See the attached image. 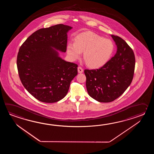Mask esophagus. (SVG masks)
Instances as JSON below:
<instances>
[{
	"label": "esophagus",
	"mask_w": 154,
	"mask_h": 154,
	"mask_svg": "<svg viewBox=\"0 0 154 154\" xmlns=\"http://www.w3.org/2000/svg\"><path fill=\"white\" fill-rule=\"evenodd\" d=\"M78 71L79 73H82V72H83L84 70H83V69L82 68L81 66H79L78 68Z\"/></svg>",
	"instance_id": "1"
}]
</instances>
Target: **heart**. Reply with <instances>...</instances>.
Listing matches in <instances>:
<instances>
[{"instance_id":"b5f03b06","label":"heart","mask_w":154,"mask_h":154,"mask_svg":"<svg viewBox=\"0 0 154 154\" xmlns=\"http://www.w3.org/2000/svg\"><path fill=\"white\" fill-rule=\"evenodd\" d=\"M114 50L110 39L92 31L79 33L74 38V44L67 45L66 51L73 60L79 59L84 52V60L88 67L97 69L104 66L110 59Z\"/></svg>"}]
</instances>
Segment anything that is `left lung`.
Instances as JSON below:
<instances>
[{"label": "left lung", "mask_w": 154, "mask_h": 154, "mask_svg": "<svg viewBox=\"0 0 154 154\" xmlns=\"http://www.w3.org/2000/svg\"><path fill=\"white\" fill-rule=\"evenodd\" d=\"M117 47L115 56L99 69L84 70L88 95L100 102H110L121 96L134 76V52L124 39L112 35Z\"/></svg>", "instance_id": "obj_1"}]
</instances>
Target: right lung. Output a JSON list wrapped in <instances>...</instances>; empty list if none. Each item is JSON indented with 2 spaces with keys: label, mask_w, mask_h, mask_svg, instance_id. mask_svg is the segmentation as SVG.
<instances>
[{
  "label": "right lung",
  "mask_w": 154,
  "mask_h": 154,
  "mask_svg": "<svg viewBox=\"0 0 154 154\" xmlns=\"http://www.w3.org/2000/svg\"><path fill=\"white\" fill-rule=\"evenodd\" d=\"M72 27L58 24L38 29L20 47L17 67L20 80L38 101L54 103L64 98L78 74V65L66 62L55 50L66 52Z\"/></svg>",
  "instance_id": "add662e5"
}]
</instances>
